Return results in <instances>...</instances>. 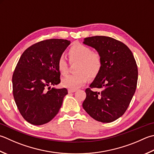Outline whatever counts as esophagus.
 <instances>
[{
  "instance_id": "1",
  "label": "esophagus",
  "mask_w": 154,
  "mask_h": 154,
  "mask_svg": "<svg viewBox=\"0 0 154 154\" xmlns=\"http://www.w3.org/2000/svg\"><path fill=\"white\" fill-rule=\"evenodd\" d=\"M76 91H77V89H68V92H69V93H74V92H75Z\"/></svg>"
}]
</instances>
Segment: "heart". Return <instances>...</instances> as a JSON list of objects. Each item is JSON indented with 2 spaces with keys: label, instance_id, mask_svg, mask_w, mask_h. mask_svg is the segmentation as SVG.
<instances>
[{
  "label": "heart",
  "instance_id": "obj_1",
  "mask_svg": "<svg viewBox=\"0 0 154 154\" xmlns=\"http://www.w3.org/2000/svg\"><path fill=\"white\" fill-rule=\"evenodd\" d=\"M70 61H78L75 67L76 73L69 75L62 80V85L69 89H77L83 85L88 77H95L100 72L103 66V59L100 54L86 45L75 43L68 50ZM57 68L63 75L68 72V63L64 55L59 56L57 60Z\"/></svg>",
  "mask_w": 154,
  "mask_h": 154
}]
</instances>
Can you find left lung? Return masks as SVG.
Wrapping results in <instances>:
<instances>
[{
  "mask_svg": "<svg viewBox=\"0 0 154 154\" xmlns=\"http://www.w3.org/2000/svg\"><path fill=\"white\" fill-rule=\"evenodd\" d=\"M83 43L97 50L103 66L85 89L83 107L97 121L112 122L124 114L135 93L138 76L136 61L127 45L113 38L94 36L85 38Z\"/></svg>",
  "mask_w": 154,
  "mask_h": 154,
  "instance_id": "left-lung-1",
  "label": "left lung"
}]
</instances>
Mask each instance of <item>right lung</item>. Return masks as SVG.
Returning <instances> with one entry per match:
<instances>
[{"instance_id": "1", "label": "right lung", "mask_w": 154, "mask_h": 154, "mask_svg": "<svg viewBox=\"0 0 154 154\" xmlns=\"http://www.w3.org/2000/svg\"><path fill=\"white\" fill-rule=\"evenodd\" d=\"M71 42L51 38L31 45L24 51L12 78L15 103L21 116L32 125L49 122L58 113L68 91L51 89L61 82L57 60Z\"/></svg>"}]
</instances>
